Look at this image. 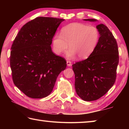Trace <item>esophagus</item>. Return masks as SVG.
Returning a JSON list of instances; mask_svg holds the SVG:
<instances>
[{
	"mask_svg": "<svg viewBox=\"0 0 129 129\" xmlns=\"http://www.w3.org/2000/svg\"><path fill=\"white\" fill-rule=\"evenodd\" d=\"M67 65L68 67L71 66V65H72L71 61H67Z\"/></svg>",
	"mask_w": 129,
	"mask_h": 129,
	"instance_id": "esophagus-1",
	"label": "esophagus"
}]
</instances>
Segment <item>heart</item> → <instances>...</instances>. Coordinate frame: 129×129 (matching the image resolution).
Listing matches in <instances>:
<instances>
[{
	"mask_svg": "<svg viewBox=\"0 0 129 129\" xmlns=\"http://www.w3.org/2000/svg\"><path fill=\"white\" fill-rule=\"evenodd\" d=\"M99 38V30L94 26L80 23H71L62 28L61 35H56L54 37V51L57 54L65 53L69 45L68 56L73 57L77 55L80 59H85L94 51Z\"/></svg>",
	"mask_w": 129,
	"mask_h": 129,
	"instance_id": "obj_1",
	"label": "heart"
}]
</instances>
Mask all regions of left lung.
Wrapping results in <instances>:
<instances>
[{"label":"left lung","instance_id":"1","mask_svg":"<svg viewBox=\"0 0 129 129\" xmlns=\"http://www.w3.org/2000/svg\"><path fill=\"white\" fill-rule=\"evenodd\" d=\"M85 21H96L94 19ZM100 38L97 47L86 60L72 65L77 95L86 101L97 100L105 94L115 83L119 62L117 41L103 24L97 25Z\"/></svg>","mask_w":129,"mask_h":129}]
</instances>
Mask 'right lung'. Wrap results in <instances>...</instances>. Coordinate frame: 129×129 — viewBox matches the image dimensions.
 I'll return each instance as SVG.
<instances>
[{"mask_svg":"<svg viewBox=\"0 0 129 129\" xmlns=\"http://www.w3.org/2000/svg\"><path fill=\"white\" fill-rule=\"evenodd\" d=\"M63 21L54 17H36L23 26L13 42L10 54L13 82L32 99L49 95L58 75L66 68V60L53 53L51 47Z\"/></svg>","mask_w":129,"mask_h":129,"instance_id":"right-lung-1","label":"right lung"}]
</instances>
